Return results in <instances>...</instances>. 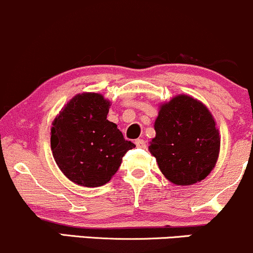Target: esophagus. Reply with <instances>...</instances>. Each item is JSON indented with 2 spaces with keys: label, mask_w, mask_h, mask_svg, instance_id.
Masks as SVG:
<instances>
[{
  "label": "esophagus",
  "mask_w": 253,
  "mask_h": 253,
  "mask_svg": "<svg viewBox=\"0 0 253 253\" xmlns=\"http://www.w3.org/2000/svg\"><path fill=\"white\" fill-rule=\"evenodd\" d=\"M135 145L138 146V148H146V143H145V140H143V139H137L135 140Z\"/></svg>",
  "instance_id": "esophagus-1"
}]
</instances>
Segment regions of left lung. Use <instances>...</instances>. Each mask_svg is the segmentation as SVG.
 Instances as JSON below:
<instances>
[{
    "label": "left lung",
    "mask_w": 253,
    "mask_h": 253,
    "mask_svg": "<svg viewBox=\"0 0 253 253\" xmlns=\"http://www.w3.org/2000/svg\"><path fill=\"white\" fill-rule=\"evenodd\" d=\"M156 137L149 150L170 182L193 185L205 179L220 154V133L211 113L198 99L173 97L160 105L155 121Z\"/></svg>",
    "instance_id": "left-lung-1"
}]
</instances>
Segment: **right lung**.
Listing matches in <instances>:
<instances>
[{
    "mask_svg": "<svg viewBox=\"0 0 253 253\" xmlns=\"http://www.w3.org/2000/svg\"><path fill=\"white\" fill-rule=\"evenodd\" d=\"M110 102L95 92L74 96L52 121V156L74 184L98 187L110 181L122 157L135 148L114 122L107 120Z\"/></svg>",
    "mask_w": 253,
    "mask_h": 253,
    "instance_id": "obj_1",
    "label": "right lung"
}]
</instances>
